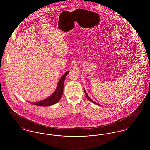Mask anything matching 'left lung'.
<instances>
[{"instance_id":"left-lung-1","label":"left lung","mask_w":150,"mask_h":150,"mask_svg":"<svg viewBox=\"0 0 150 150\" xmlns=\"http://www.w3.org/2000/svg\"><path fill=\"white\" fill-rule=\"evenodd\" d=\"M84 92L86 93V97H87V98L88 99V100H89L90 101H91L92 103H94V104H96V105H99V106H102V105H100V103H97V102H96V101H94V100H92L91 98V97H89V96L88 94V93H86V89H85V88H84Z\"/></svg>"}]
</instances>
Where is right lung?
<instances>
[{"mask_svg":"<svg viewBox=\"0 0 150 150\" xmlns=\"http://www.w3.org/2000/svg\"><path fill=\"white\" fill-rule=\"evenodd\" d=\"M70 72L69 70L65 72L64 74L61 76L59 79L57 87L53 93L50 94L47 97L43 98L40 100H30V103L36 106H49L53 105L58 102L61 99L64 91V80L67 76V75Z\"/></svg>","mask_w":150,"mask_h":150,"instance_id":"1","label":"right lung"}]
</instances>
